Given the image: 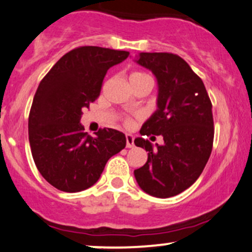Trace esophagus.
<instances>
[{"instance_id":"obj_1","label":"esophagus","mask_w":252,"mask_h":252,"mask_svg":"<svg viewBox=\"0 0 252 252\" xmlns=\"http://www.w3.org/2000/svg\"><path fill=\"white\" fill-rule=\"evenodd\" d=\"M126 147L128 148H132L134 147V137L131 136V135H126Z\"/></svg>"}]
</instances>
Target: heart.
<instances>
[{"label":"heart","instance_id":"1","mask_svg":"<svg viewBox=\"0 0 252 252\" xmlns=\"http://www.w3.org/2000/svg\"><path fill=\"white\" fill-rule=\"evenodd\" d=\"M146 77H151L148 75V74L143 73V71H134V73H131L130 75V82H135V81H139V80H142V79H146ZM132 123V121L130 118H124V124H126V126H130Z\"/></svg>","mask_w":252,"mask_h":252}]
</instances>
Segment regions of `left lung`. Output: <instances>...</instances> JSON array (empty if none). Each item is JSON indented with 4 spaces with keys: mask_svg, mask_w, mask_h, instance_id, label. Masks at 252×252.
Instances as JSON below:
<instances>
[{
    "mask_svg": "<svg viewBox=\"0 0 252 252\" xmlns=\"http://www.w3.org/2000/svg\"><path fill=\"white\" fill-rule=\"evenodd\" d=\"M136 62L152 70L159 85L158 110L140 134L161 135L164 143L153 149L148 140L135 139L137 147L148 152V159L134 175L145 192L171 197L195 183L211 157L212 101L201 77L178 55L141 52Z\"/></svg>",
    "mask_w": 252,
    "mask_h": 252,
    "instance_id": "8db88e82",
    "label": "left lung"
}]
</instances>
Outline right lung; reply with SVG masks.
I'll return each instance as SVG.
<instances>
[{
	"label": "right lung",
	"instance_id": "add662e5",
	"mask_svg": "<svg viewBox=\"0 0 252 252\" xmlns=\"http://www.w3.org/2000/svg\"><path fill=\"white\" fill-rule=\"evenodd\" d=\"M128 51L79 46L57 61L37 88L29 116V140L40 175L61 191L77 192L96 183L107 160L126 147V135L99 129L92 137L80 123L100 94L103 80Z\"/></svg>",
	"mask_w": 252,
	"mask_h": 252
}]
</instances>
